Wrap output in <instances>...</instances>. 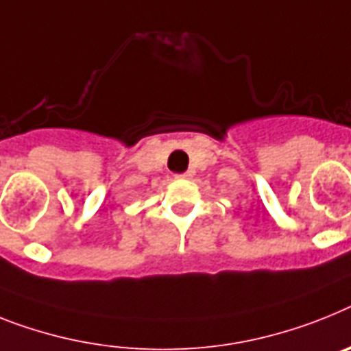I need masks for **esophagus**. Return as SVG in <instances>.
I'll use <instances>...</instances> for the list:
<instances>
[{"label": "esophagus", "instance_id": "obj_1", "mask_svg": "<svg viewBox=\"0 0 351 351\" xmlns=\"http://www.w3.org/2000/svg\"><path fill=\"white\" fill-rule=\"evenodd\" d=\"M189 173H182V175H176V178H189Z\"/></svg>", "mask_w": 351, "mask_h": 351}]
</instances>
